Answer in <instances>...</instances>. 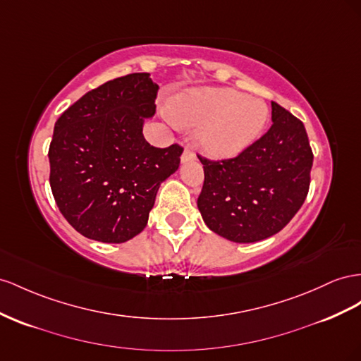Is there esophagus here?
Returning a JSON list of instances; mask_svg holds the SVG:
<instances>
[{
  "instance_id": "obj_1",
  "label": "esophagus",
  "mask_w": 361,
  "mask_h": 361,
  "mask_svg": "<svg viewBox=\"0 0 361 361\" xmlns=\"http://www.w3.org/2000/svg\"><path fill=\"white\" fill-rule=\"evenodd\" d=\"M196 159V153H194L191 145H188V147H185L183 153H182V162H187V161H194Z\"/></svg>"
}]
</instances>
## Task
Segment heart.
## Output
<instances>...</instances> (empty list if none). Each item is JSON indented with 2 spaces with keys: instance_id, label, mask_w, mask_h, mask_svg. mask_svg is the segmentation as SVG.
<instances>
[{
  "instance_id": "1",
  "label": "heart",
  "mask_w": 361,
  "mask_h": 361,
  "mask_svg": "<svg viewBox=\"0 0 361 361\" xmlns=\"http://www.w3.org/2000/svg\"><path fill=\"white\" fill-rule=\"evenodd\" d=\"M174 121L199 128L202 149L214 158L238 154L255 141L269 121L267 104L233 90H191L170 103Z\"/></svg>"
}]
</instances>
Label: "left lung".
<instances>
[{"instance_id":"8db88e82","label":"left lung","mask_w":361,"mask_h":361,"mask_svg":"<svg viewBox=\"0 0 361 361\" xmlns=\"http://www.w3.org/2000/svg\"><path fill=\"white\" fill-rule=\"evenodd\" d=\"M271 121L237 157L212 161L197 153L204 173L199 211L212 232L231 241L275 235L307 199L313 150L304 123L275 102Z\"/></svg>"}]
</instances>
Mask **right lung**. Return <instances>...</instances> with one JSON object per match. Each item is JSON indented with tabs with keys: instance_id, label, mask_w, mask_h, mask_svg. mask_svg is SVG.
Instances as JSON below:
<instances>
[{
	"instance_id": "add662e5",
	"label": "right lung",
	"mask_w": 361,
	"mask_h": 361,
	"mask_svg": "<svg viewBox=\"0 0 361 361\" xmlns=\"http://www.w3.org/2000/svg\"><path fill=\"white\" fill-rule=\"evenodd\" d=\"M158 90L149 73L118 77L85 94L54 124L50 187L62 216L87 238L138 235L159 185L179 169L182 145L153 147L142 135Z\"/></svg>"
}]
</instances>
